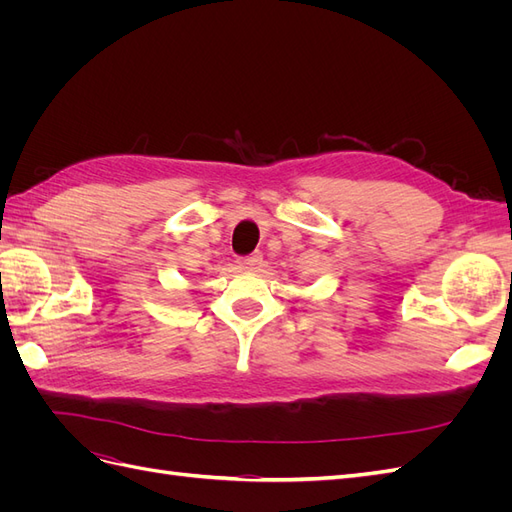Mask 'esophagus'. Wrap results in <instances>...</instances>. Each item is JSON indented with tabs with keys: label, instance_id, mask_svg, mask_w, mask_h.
Returning <instances> with one entry per match:
<instances>
[{
	"label": "esophagus",
	"instance_id": "esophagus-1",
	"mask_svg": "<svg viewBox=\"0 0 512 512\" xmlns=\"http://www.w3.org/2000/svg\"><path fill=\"white\" fill-rule=\"evenodd\" d=\"M260 262H262V256H260V254H252V256L239 258L237 265H239L241 269H256V267L260 265Z\"/></svg>",
	"mask_w": 512,
	"mask_h": 512
}]
</instances>
